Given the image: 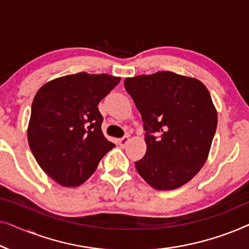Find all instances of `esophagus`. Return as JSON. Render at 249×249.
<instances>
[{"label": "esophagus", "mask_w": 249, "mask_h": 249, "mask_svg": "<svg viewBox=\"0 0 249 249\" xmlns=\"http://www.w3.org/2000/svg\"><path fill=\"white\" fill-rule=\"evenodd\" d=\"M129 141H130L129 136H124V137L119 139V145H120L121 147H125V146H127V144L129 142Z\"/></svg>", "instance_id": "1"}]
</instances>
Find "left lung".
Returning a JSON list of instances; mask_svg holds the SVG:
<instances>
[{
	"instance_id": "left-lung-1",
	"label": "left lung",
	"mask_w": 249,
	"mask_h": 249,
	"mask_svg": "<svg viewBox=\"0 0 249 249\" xmlns=\"http://www.w3.org/2000/svg\"><path fill=\"white\" fill-rule=\"evenodd\" d=\"M124 88L144 124V158L135 162L142 179L159 190L190 181L209 156L217 113L202 81L171 71L127 78Z\"/></svg>"
}]
</instances>
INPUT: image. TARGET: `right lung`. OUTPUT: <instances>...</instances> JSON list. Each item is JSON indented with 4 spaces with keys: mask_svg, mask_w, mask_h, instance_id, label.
Segmentation results:
<instances>
[{
    "mask_svg": "<svg viewBox=\"0 0 249 249\" xmlns=\"http://www.w3.org/2000/svg\"><path fill=\"white\" fill-rule=\"evenodd\" d=\"M120 81L79 72L51 80L34 97L28 144L43 171L64 187L84 183L114 147L102 132L97 105Z\"/></svg>",
    "mask_w": 249,
    "mask_h": 249,
    "instance_id": "add662e5",
    "label": "right lung"
}]
</instances>
